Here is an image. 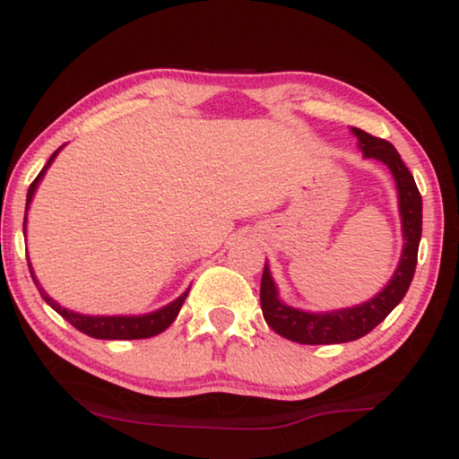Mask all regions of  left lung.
<instances>
[{
    "label": "left lung",
    "instance_id": "1",
    "mask_svg": "<svg viewBox=\"0 0 459 459\" xmlns=\"http://www.w3.org/2000/svg\"><path fill=\"white\" fill-rule=\"evenodd\" d=\"M351 134L357 137V146L363 152V159L380 160L393 175L394 186H397L403 248H401L393 278L378 294L359 305L332 311H307L284 303L265 261L261 278L263 317L273 332L300 344H338L366 336L403 300L416 272L418 247L422 238V196H420L413 175L403 165L391 142L369 135L357 127H351Z\"/></svg>",
    "mask_w": 459,
    "mask_h": 459
}]
</instances>
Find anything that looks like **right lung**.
Wrapping results in <instances>:
<instances>
[{
	"instance_id": "right-lung-1",
	"label": "right lung",
	"mask_w": 459,
	"mask_h": 459,
	"mask_svg": "<svg viewBox=\"0 0 459 459\" xmlns=\"http://www.w3.org/2000/svg\"><path fill=\"white\" fill-rule=\"evenodd\" d=\"M65 146H60L52 156H49L46 167L41 169V173L37 175L35 181L29 187L27 206H24V223H22L24 236H27V212H29L30 203H33L37 187H39L43 175H46L49 165H52V162L56 160V156H58V152ZM27 261H29V255H27ZM29 272H30V278H33L37 290H39L43 300H46V303L52 307L56 313H60V316L65 317L68 324H73L79 332H83V334L91 336V338H100V341H137V338H150V336L160 334L162 330H167L169 325L175 322V317H178V313L181 309V305H184L187 292H190V288H187L186 292H181L179 297L171 300L169 305L160 307V309L150 311V313H142V316H85V313H79V311L68 309V307H62L58 300H54L52 297H49V294L43 290L39 280H37L35 269H33V265H30V261H29Z\"/></svg>"
}]
</instances>
